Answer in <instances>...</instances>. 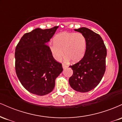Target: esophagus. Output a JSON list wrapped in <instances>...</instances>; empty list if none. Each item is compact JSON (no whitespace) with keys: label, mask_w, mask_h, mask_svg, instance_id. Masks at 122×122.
I'll use <instances>...</instances> for the list:
<instances>
[{"label":"esophagus","mask_w":122,"mask_h":122,"mask_svg":"<svg viewBox=\"0 0 122 122\" xmlns=\"http://www.w3.org/2000/svg\"><path fill=\"white\" fill-rule=\"evenodd\" d=\"M62 66L63 69H65V68H67V66H67L66 65V64H62Z\"/></svg>","instance_id":"1"}]
</instances>
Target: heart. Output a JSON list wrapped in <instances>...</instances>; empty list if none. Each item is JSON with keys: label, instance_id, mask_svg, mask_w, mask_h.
<instances>
[{"label": "heart", "instance_id": "obj_1", "mask_svg": "<svg viewBox=\"0 0 122 122\" xmlns=\"http://www.w3.org/2000/svg\"><path fill=\"white\" fill-rule=\"evenodd\" d=\"M86 46V38L81 33L65 32L57 34L54 38V43H50L49 49L56 61L61 60L64 53L66 60H71L76 62L84 57Z\"/></svg>", "mask_w": 122, "mask_h": 122}]
</instances>
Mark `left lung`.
<instances>
[{"mask_svg": "<svg viewBox=\"0 0 122 122\" xmlns=\"http://www.w3.org/2000/svg\"><path fill=\"white\" fill-rule=\"evenodd\" d=\"M75 30L85 36L86 46L83 58L69 66L73 73L69 78V82L74 90L87 92L100 83L104 75L107 49L100 35L86 27Z\"/></svg>", "mask_w": 122, "mask_h": 122, "instance_id": "1", "label": "left lung"}]
</instances>
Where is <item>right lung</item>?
Here are the masks:
<instances>
[{"label": "right lung", "instance_id": "add662e5", "mask_svg": "<svg viewBox=\"0 0 122 122\" xmlns=\"http://www.w3.org/2000/svg\"><path fill=\"white\" fill-rule=\"evenodd\" d=\"M58 26L37 28L25 34L15 49V71L26 90L39 96L54 89L56 79L62 72V64L53 58L47 43Z\"/></svg>", "mask_w": 122, "mask_h": 122}]
</instances>
